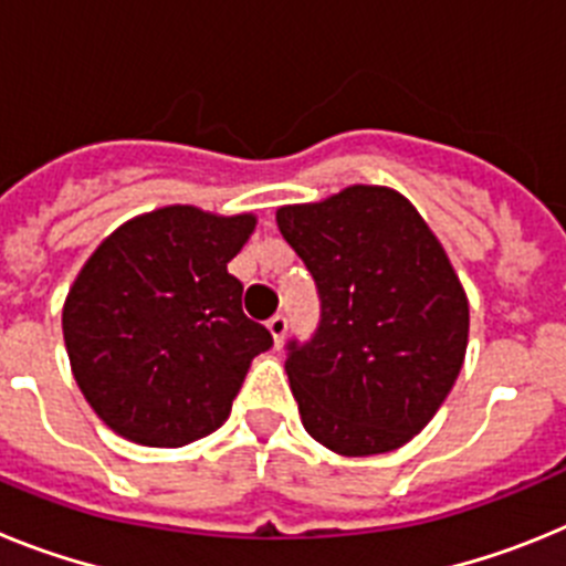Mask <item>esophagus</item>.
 Listing matches in <instances>:
<instances>
[{
  "mask_svg": "<svg viewBox=\"0 0 566 566\" xmlns=\"http://www.w3.org/2000/svg\"><path fill=\"white\" fill-rule=\"evenodd\" d=\"M286 328H289L286 314H274V317L269 319V334H272L274 345L283 343V337H286Z\"/></svg>",
  "mask_w": 566,
  "mask_h": 566,
  "instance_id": "esophagus-1",
  "label": "esophagus"
}]
</instances>
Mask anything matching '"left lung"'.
<instances>
[{"mask_svg":"<svg viewBox=\"0 0 566 566\" xmlns=\"http://www.w3.org/2000/svg\"><path fill=\"white\" fill-rule=\"evenodd\" d=\"M277 227L319 294L317 332L286 345L303 428L339 457L397 451L462 371L470 312L451 260L388 187L280 207Z\"/></svg>","mask_w":566,"mask_h":566,"instance_id":"left-lung-1","label":"left lung"}]
</instances>
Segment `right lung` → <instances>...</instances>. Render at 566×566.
<instances>
[{
	"instance_id": "obj_1",
	"label": "right lung",
	"mask_w": 566,
	"mask_h": 566,
	"mask_svg": "<svg viewBox=\"0 0 566 566\" xmlns=\"http://www.w3.org/2000/svg\"><path fill=\"white\" fill-rule=\"evenodd\" d=\"M254 214L164 207L115 229L64 300L62 332L90 408L118 437L181 448L218 431L249 365L272 348L227 263Z\"/></svg>"
}]
</instances>
